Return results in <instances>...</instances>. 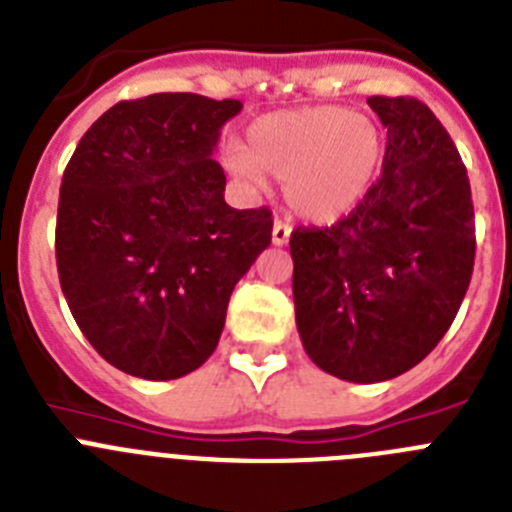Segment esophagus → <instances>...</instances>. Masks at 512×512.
Wrapping results in <instances>:
<instances>
[{
  "mask_svg": "<svg viewBox=\"0 0 512 512\" xmlns=\"http://www.w3.org/2000/svg\"><path fill=\"white\" fill-rule=\"evenodd\" d=\"M289 233H292V228H289L287 223L274 220V228H271V243H274V246H284V243L289 241Z\"/></svg>",
  "mask_w": 512,
  "mask_h": 512,
  "instance_id": "obj_1",
  "label": "esophagus"
}]
</instances>
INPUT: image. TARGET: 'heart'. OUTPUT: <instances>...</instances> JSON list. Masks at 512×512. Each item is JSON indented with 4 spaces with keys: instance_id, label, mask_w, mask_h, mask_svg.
<instances>
[{
    "instance_id": "obj_1",
    "label": "heart",
    "mask_w": 512,
    "mask_h": 512,
    "mask_svg": "<svg viewBox=\"0 0 512 512\" xmlns=\"http://www.w3.org/2000/svg\"><path fill=\"white\" fill-rule=\"evenodd\" d=\"M384 153L387 140L372 117L312 104L253 120L243 151L230 153L228 166L243 182L279 179L289 210L307 223L330 225L364 205L382 174Z\"/></svg>"
}]
</instances>
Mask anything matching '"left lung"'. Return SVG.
<instances>
[{
    "mask_svg": "<svg viewBox=\"0 0 512 512\" xmlns=\"http://www.w3.org/2000/svg\"><path fill=\"white\" fill-rule=\"evenodd\" d=\"M387 128L379 182L330 228H297L292 295L307 356L338 379L387 382L431 354L474 269L469 176L413 97H369Z\"/></svg>",
    "mask_w": 512,
    "mask_h": 512,
    "instance_id": "8db88e82",
    "label": "left lung"
}]
</instances>
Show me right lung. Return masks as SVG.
Segmentation results:
<instances>
[{
  "mask_svg": "<svg viewBox=\"0 0 512 512\" xmlns=\"http://www.w3.org/2000/svg\"><path fill=\"white\" fill-rule=\"evenodd\" d=\"M238 99L117 102L63 171L56 264L94 351L130 377L179 379L215 351L235 284L271 243V212L233 210L212 158Z\"/></svg>",
  "mask_w": 512,
  "mask_h": 512,
  "instance_id": "right-lung-1",
  "label": "right lung"
}]
</instances>
